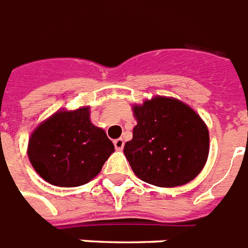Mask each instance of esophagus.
<instances>
[{
    "label": "esophagus",
    "instance_id": "obj_1",
    "mask_svg": "<svg viewBox=\"0 0 248 248\" xmlns=\"http://www.w3.org/2000/svg\"><path fill=\"white\" fill-rule=\"evenodd\" d=\"M114 146L116 150H123V147H124V140H122V138H118V140H114Z\"/></svg>",
    "mask_w": 248,
    "mask_h": 248
}]
</instances>
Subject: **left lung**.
Segmentation results:
<instances>
[{
	"label": "left lung",
	"mask_w": 248,
	"mask_h": 248,
	"mask_svg": "<svg viewBox=\"0 0 248 248\" xmlns=\"http://www.w3.org/2000/svg\"><path fill=\"white\" fill-rule=\"evenodd\" d=\"M137 125L124 155L137 177L157 187H178L195 179L209 156V130L182 101L156 96L134 105Z\"/></svg>",
	"instance_id": "left-lung-1"
}]
</instances>
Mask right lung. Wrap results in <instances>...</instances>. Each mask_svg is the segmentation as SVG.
<instances>
[{
	"label": "right lung",
	"instance_id": "right-lung-1",
	"mask_svg": "<svg viewBox=\"0 0 248 248\" xmlns=\"http://www.w3.org/2000/svg\"><path fill=\"white\" fill-rule=\"evenodd\" d=\"M114 151L105 130L91 123L90 108L55 112L35 128L28 143L31 166L59 187L88 183Z\"/></svg>",
	"mask_w": 248,
	"mask_h": 248
}]
</instances>
